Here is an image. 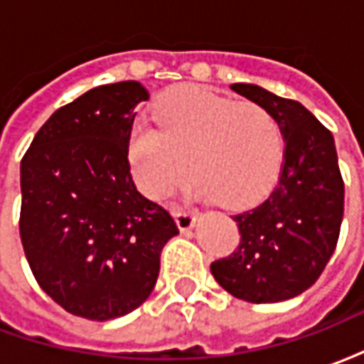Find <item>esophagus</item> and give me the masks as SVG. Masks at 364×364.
Returning a JSON list of instances; mask_svg holds the SVG:
<instances>
[{"label": "esophagus", "instance_id": "obj_1", "mask_svg": "<svg viewBox=\"0 0 364 364\" xmlns=\"http://www.w3.org/2000/svg\"><path fill=\"white\" fill-rule=\"evenodd\" d=\"M175 222H177V226H179L181 232H187V230L195 228V224H197V216H195V213H191V210L177 208V210H175Z\"/></svg>", "mask_w": 364, "mask_h": 364}]
</instances>
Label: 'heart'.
I'll return each mask as SVG.
<instances>
[{
	"label": "heart",
	"mask_w": 364,
	"mask_h": 364,
	"mask_svg": "<svg viewBox=\"0 0 364 364\" xmlns=\"http://www.w3.org/2000/svg\"><path fill=\"white\" fill-rule=\"evenodd\" d=\"M154 119L136 122L128 140L132 177L150 197L171 195L191 166L198 197L245 208L267 197L281 175L282 128L261 105L191 85L161 97Z\"/></svg>",
	"instance_id": "1"
}]
</instances>
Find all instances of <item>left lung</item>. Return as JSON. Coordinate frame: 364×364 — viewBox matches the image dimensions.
Returning a JSON list of instances; mask_svg holds the SVG:
<instances>
[{"instance_id": "left-lung-1", "label": "left lung", "mask_w": 364, "mask_h": 364, "mask_svg": "<svg viewBox=\"0 0 364 364\" xmlns=\"http://www.w3.org/2000/svg\"><path fill=\"white\" fill-rule=\"evenodd\" d=\"M273 112L284 136L279 183L261 205L234 216L240 245L210 265L232 296L253 304L282 302L312 287L336 252L345 187L333 136L304 105L253 83H232Z\"/></svg>"}]
</instances>
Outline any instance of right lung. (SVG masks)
I'll return each instance as SVG.
<instances>
[{"label":"right lung","instance_id":"obj_1","mask_svg":"<svg viewBox=\"0 0 364 364\" xmlns=\"http://www.w3.org/2000/svg\"><path fill=\"white\" fill-rule=\"evenodd\" d=\"M138 82L93 87L60 107L21 159L23 250L36 282L66 312L107 321L150 296L164 245L179 234L138 193L128 164Z\"/></svg>","mask_w":364,"mask_h":364}]
</instances>
